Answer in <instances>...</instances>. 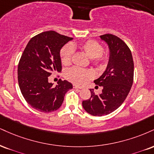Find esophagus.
Masks as SVG:
<instances>
[{
    "label": "esophagus",
    "instance_id": "esophagus-1",
    "mask_svg": "<svg viewBox=\"0 0 154 154\" xmlns=\"http://www.w3.org/2000/svg\"><path fill=\"white\" fill-rule=\"evenodd\" d=\"M73 88L75 89H82V87H79L78 85H73Z\"/></svg>",
    "mask_w": 154,
    "mask_h": 154
}]
</instances>
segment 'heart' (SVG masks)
I'll return each mask as SVG.
<instances>
[{
    "instance_id": "b5f03b06",
    "label": "heart",
    "mask_w": 154,
    "mask_h": 154,
    "mask_svg": "<svg viewBox=\"0 0 154 154\" xmlns=\"http://www.w3.org/2000/svg\"><path fill=\"white\" fill-rule=\"evenodd\" d=\"M75 48L74 45L66 44L61 49L60 58L64 65L67 66L71 64L75 53ZM79 48L96 64L106 62L108 59L107 54L103 53V45L95 40H88L82 42L79 45ZM91 77V72L78 67H72L65 72L66 79L77 85L83 84L87 79Z\"/></svg>"
}]
</instances>
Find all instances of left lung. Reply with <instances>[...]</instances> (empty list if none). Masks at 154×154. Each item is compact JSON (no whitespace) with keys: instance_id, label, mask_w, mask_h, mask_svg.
Returning <instances> with one entry per match:
<instances>
[{"instance_id":"obj_1","label":"left lung","mask_w":154,"mask_h":154,"mask_svg":"<svg viewBox=\"0 0 154 154\" xmlns=\"http://www.w3.org/2000/svg\"><path fill=\"white\" fill-rule=\"evenodd\" d=\"M110 50L107 68L94 82L103 87L102 92L95 95L90 89L91 97L82 101L85 111L94 116H103L118 109L130 92L133 82L134 64L132 54L127 44L115 35L100 36Z\"/></svg>"}]
</instances>
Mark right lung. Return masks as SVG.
Wrapping results in <instances>:
<instances>
[{
	"label": "right lung",
	"mask_w": 154,
	"mask_h": 154,
	"mask_svg": "<svg viewBox=\"0 0 154 154\" xmlns=\"http://www.w3.org/2000/svg\"><path fill=\"white\" fill-rule=\"evenodd\" d=\"M72 39L54 31H44L31 38L24 49L18 66V85L24 99L36 110H58L72 88L71 83L61 79L56 86L48 82L52 72L62 70L60 50Z\"/></svg>",
	"instance_id": "add662e5"
}]
</instances>
